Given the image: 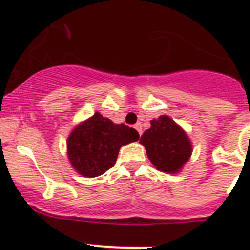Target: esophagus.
I'll use <instances>...</instances> for the list:
<instances>
[{"label":"esophagus","instance_id":"obj_1","mask_svg":"<svg viewBox=\"0 0 250 250\" xmlns=\"http://www.w3.org/2000/svg\"><path fill=\"white\" fill-rule=\"evenodd\" d=\"M134 127H135V129L138 130V132H139V134H140V135H141V134H143V127H141V124L140 123L135 124V126H134Z\"/></svg>","mask_w":250,"mask_h":250}]
</instances>
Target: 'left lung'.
Masks as SVG:
<instances>
[{"label": "left lung", "mask_w": 250, "mask_h": 250, "mask_svg": "<svg viewBox=\"0 0 250 250\" xmlns=\"http://www.w3.org/2000/svg\"><path fill=\"white\" fill-rule=\"evenodd\" d=\"M150 124V129L140 138L147 158L159 171L178 174L193 152L190 139L167 115H161Z\"/></svg>", "instance_id": "obj_1"}]
</instances>
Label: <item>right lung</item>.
<instances>
[{"label": "right lung", "instance_id": "right-lung-1", "mask_svg": "<svg viewBox=\"0 0 250 250\" xmlns=\"http://www.w3.org/2000/svg\"><path fill=\"white\" fill-rule=\"evenodd\" d=\"M138 140L135 129L125 124H114L100 112H95L70 132L67 158L77 174L95 178L114 167L121 146Z\"/></svg>", "mask_w": 250, "mask_h": 250}]
</instances>
